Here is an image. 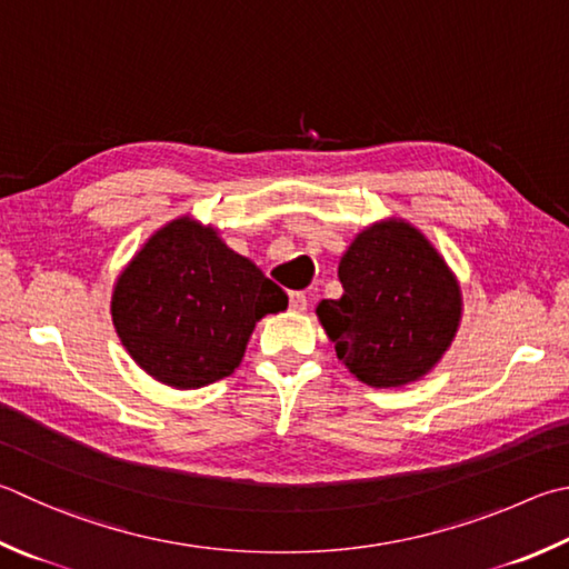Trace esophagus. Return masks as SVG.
Listing matches in <instances>:
<instances>
[{
    "instance_id": "1",
    "label": "esophagus",
    "mask_w": 569,
    "mask_h": 569,
    "mask_svg": "<svg viewBox=\"0 0 569 569\" xmlns=\"http://www.w3.org/2000/svg\"><path fill=\"white\" fill-rule=\"evenodd\" d=\"M288 306H291V311H296V313L306 311V308H308L306 293L303 291H291V293H288Z\"/></svg>"
}]
</instances>
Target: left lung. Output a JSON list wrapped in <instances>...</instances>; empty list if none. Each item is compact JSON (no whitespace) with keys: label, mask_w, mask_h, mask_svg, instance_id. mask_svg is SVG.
<instances>
[{"label":"left lung","mask_w":569,"mask_h":569,"mask_svg":"<svg viewBox=\"0 0 569 569\" xmlns=\"http://www.w3.org/2000/svg\"><path fill=\"white\" fill-rule=\"evenodd\" d=\"M343 296L316 313L338 360L373 388H396L428 373L460 323V286L430 241L406 221H383L356 236L340 258Z\"/></svg>","instance_id":"8db88e82"}]
</instances>
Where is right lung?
<instances>
[{"label":"right lung","mask_w":569,"mask_h":569,"mask_svg":"<svg viewBox=\"0 0 569 569\" xmlns=\"http://www.w3.org/2000/svg\"><path fill=\"white\" fill-rule=\"evenodd\" d=\"M288 296L213 229L179 219L153 233L119 276L113 328L129 356L161 383L201 388L239 368L256 320Z\"/></svg>","instance_id":"1"}]
</instances>
